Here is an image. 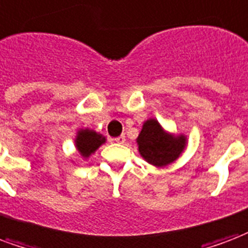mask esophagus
Masks as SVG:
<instances>
[{
  "label": "esophagus",
  "instance_id": "esophagus-1",
  "mask_svg": "<svg viewBox=\"0 0 248 248\" xmlns=\"http://www.w3.org/2000/svg\"><path fill=\"white\" fill-rule=\"evenodd\" d=\"M114 142L119 143V144H122V143L126 142V138H124V135H121V137H117V138L114 139Z\"/></svg>",
  "mask_w": 248,
  "mask_h": 248
}]
</instances>
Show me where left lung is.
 Here are the masks:
<instances>
[{
	"instance_id": "8db88e82",
	"label": "left lung",
	"mask_w": 248,
	"mask_h": 248,
	"mask_svg": "<svg viewBox=\"0 0 248 248\" xmlns=\"http://www.w3.org/2000/svg\"><path fill=\"white\" fill-rule=\"evenodd\" d=\"M137 142L144 160L155 167H166L180 156L186 138L184 135H170L161 129L156 119H148L143 124Z\"/></svg>"
}]
</instances>
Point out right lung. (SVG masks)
Instances as JSON below:
<instances>
[{
	"instance_id": "obj_1",
	"label": "right lung",
	"mask_w": 248,
	"mask_h": 248,
	"mask_svg": "<svg viewBox=\"0 0 248 248\" xmlns=\"http://www.w3.org/2000/svg\"><path fill=\"white\" fill-rule=\"evenodd\" d=\"M75 143L80 155L82 157H89L102 143H105V138L93 130L85 129L78 131Z\"/></svg>"
}]
</instances>
